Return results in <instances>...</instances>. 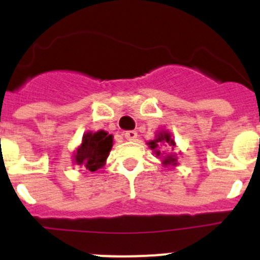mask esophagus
I'll return each mask as SVG.
<instances>
[{
  "label": "esophagus",
  "instance_id": "1",
  "mask_svg": "<svg viewBox=\"0 0 260 260\" xmlns=\"http://www.w3.org/2000/svg\"><path fill=\"white\" fill-rule=\"evenodd\" d=\"M123 135H125V138L127 139V141H134L138 134H137V132H134V130H128V132H126Z\"/></svg>",
  "mask_w": 260,
  "mask_h": 260
}]
</instances>
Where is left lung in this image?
<instances>
[{
    "instance_id": "left-lung-1",
    "label": "left lung",
    "mask_w": 260,
    "mask_h": 260,
    "mask_svg": "<svg viewBox=\"0 0 260 260\" xmlns=\"http://www.w3.org/2000/svg\"><path fill=\"white\" fill-rule=\"evenodd\" d=\"M147 145H148V147L151 148V150H154V152L156 154V156H160V150H159V148H160L161 146H164V147L172 148V150H174L175 141H174V138H172L171 133L166 132V130H161V132H157V134L155 135L154 141H150ZM163 154H164V151H163ZM161 164H164L166 167H167V166H172V167H175V166L177 164L176 155L175 154L164 155L163 160H161Z\"/></svg>"
}]
</instances>
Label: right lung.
I'll list each match as a JSON object with an SVG mask.
<instances>
[{
  "mask_svg": "<svg viewBox=\"0 0 260 260\" xmlns=\"http://www.w3.org/2000/svg\"><path fill=\"white\" fill-rule=\"evenodd\" d=\"M113 147V135L104 130L97 133L88 132L83 135V142L73 154V161L77 166L94 172L105 166L109 152Z\"/></svg>",
  "mask_w": 260,
  "mask_h": 260,
  "instance_id": "add662e5",
  "label": "right lung"
}]
</instances>
